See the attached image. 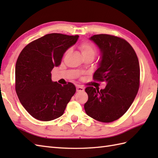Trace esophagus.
Instances as JSON below:
<instances>
[{
	"instance_id": "esophagus-1",
	"label": "esophagus",
	"mask_w": 158,
	"mask_h": 158,
	"mask_svg": "<svg viewBox=\"0 0 158 158\" xmlns=\"http://www.w3.org/2000/svg\"><path fill=\"white\" fill-rule=\"evenodd\" d=\"M76 89H77V92H82L84 91V88H82V87H81V86H77Z\"/></svg>"
}]
</instances>
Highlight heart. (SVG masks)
<instances>
[{
  "instance_id": "1",
  "label": "heart",
  "mask_w": 158,
  "mask_h": 158,
  "mask_svg": "<svg viewBox=\"0 0 158 158\" xmlns=\"http://www.w3.org/2000/svg\"><path fill=\"white\" fill-rule=\"evenodd\" d=\"M78 48L81 52L83 58H88V57H90V58H92L93 59L94 58L96 53V49L95 47L91 43L87 41L82 42L78 45ZM69 52L70 49H67L65 52V54H67Z\"/></svg>"
}]
</instances>
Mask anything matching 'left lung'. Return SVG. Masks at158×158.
<instances>
[{
    "mask_svg": "<svg viewBox=\"0 0 158 158\" xmlns=\"http://www.w3.org/2000/svg\"><path fill=\"white\" fill-rule=\"evenodd\" d=\"M100 52L98 67L94 79L105 81V89L88 87L85 113L97 121L112 122L120 118L132 105L138 93L140 66L137 56L129 43L109 35L89 38Z\"/></svg>",
    "mask_w": 158,
    "mask_h": 158,
    "instance_id": "obj_1",
    "label": "left lung"
}]
</instances>
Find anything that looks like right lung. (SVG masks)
<instances>
[{
	"mask_svg": "<svg viewBox=\"0 0 158 158\" xmlns=\"http://www.w3.org/2000/svg\"><path fill=\"white\" fill-rule=\"evenodd\" d=\"M78 35L48 34L26 45L15 64V91L20 102L34 118L48 122L63 115L75 94L72 83L62 85L52 80L64 53L75 45Z\"/></svg>",
	"mask_w": 158,
	"mask_h": 158,
	"instance_id": "obj_1",
	"label": "right lung"
}]
</instances>
